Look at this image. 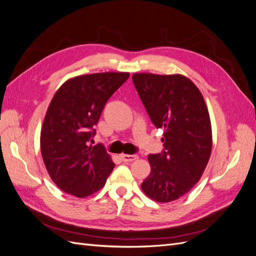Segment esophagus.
Wrapping results in <instances>:
<instances>
[{"label": "esophagus", "mask_w": 256, "mask_h": 256, "mask_svg": "<svg viewBox=\"0 0 256 256\" xmlns=\"http://www.w3.org/2000/svg\"><path fill=\"white\" fill-rule=\"evenodd\" d=\"M120 159L124 162H131V161H134L136 159H138V156H136V154H120Z\"/></svg>", "instance_id": "esophagus-1"}]
</instances>
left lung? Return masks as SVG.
I'll return each mask as SVG.
<instances>
[{
  "mask_svg": "<svg viewBox=\"0 0 256 256\" xmlns=\"http://www.w3.org/2000/svg\"><path fill=\"white\" fill-rule=\"evenodd\" d=\"M132 81L152 122L164 129V150L148 154L152 170L141 188L159 203L172 202L200 180L210 157L207 106L196 84L184 76L136 74Z\"/></svg>",
  "mask_w": 256,
  "mask_h": 256,
  "instance_id": "1",
  "label": "left lung"
}]
</instances>
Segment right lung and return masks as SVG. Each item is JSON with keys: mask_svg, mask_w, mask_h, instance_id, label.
<instances>
[{"mask_svg": "<svg viewBox=\"0 0 256 256\" xmlns=\"http://www.w3.org/2000/svg\"><path fill=\"white\" fill-rule=\"evenodd\" d=\"M129 78L104 72L66 81L52 98L40 134L46 168L58 187L76 198L102 188L115 164L102 144L90 145L108 100Z\"/></svg>", "mask_w": 256, "mask_h": 256, "instance_id": "obj_1", "label": "right lung"}]
</instances>
